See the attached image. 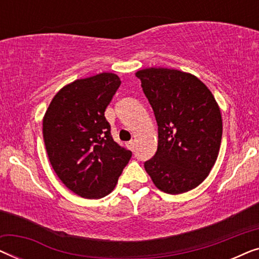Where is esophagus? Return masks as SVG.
I'll return each mask as SVG.
<instances>
[{
	"label": "esophagus",
	"instance_id": "esophagus-1",
	"mask_svg": "<svg viewBox=\"0 0 259 259\" xmlns=\"http://www.w3.org/2000/svg\"><path fill=\"white\" fill-rule=\"evenodd\" d=\"M127 147H128L131 151H134V148H136V143H134L133 140L130 141V143H127Z\"/></svg>",
	"mask_w": 259,
	"mask_h": 259
}]
</instances>
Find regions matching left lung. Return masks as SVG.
Here are the masks:
<instances>
[{
  "mask_svg": "<svg viewBox=\"0 0 259 259\" xmlns=\"http://www.w3.org/2000/svg\"><path fill=\"white\" fill-rule=\"evenodd\" d=\"M136 76L154 111L158 148L144 164L152 182L168 194L196 189L217 160L223 120L206 84L191 73L169 68L140 69Z\"/></svg>",
  "mask_w": 259,
  "mask_h": 259,
  "instance_id": "obj_1",
  "label": "left lung"
}]
</instances>
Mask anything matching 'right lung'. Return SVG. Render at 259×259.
Returning a JSON list of instances; mask_svg holds the SVG:
<instances>
[{"instance_id":"obj_1","label":"right lung","mask_w":259,"mask_h":259,"mask_svg":"<svg viewBox=\"0 0 259 259\" xmlns=\"http://www.w3.org/2000/svg\"><path fill=\"white\" fill-rule=\"evenodd\" d=\"M120 83L114 73L73 81L54 95L42 120L53 169L67 189L86 199L111 193L132 157L113 140L105 118Z\"/></svg>"}]
</instances>
